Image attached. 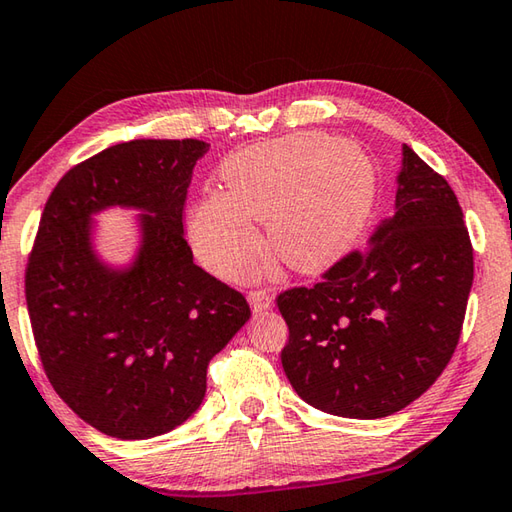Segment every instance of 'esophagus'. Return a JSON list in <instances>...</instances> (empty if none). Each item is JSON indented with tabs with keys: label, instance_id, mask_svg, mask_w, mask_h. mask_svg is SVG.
Instances as JSON below:
<instances>
[{
	"label": "esophagus",
	"instance_id": "1",
	"mask_svg": "<svg viewBox=\"0 0 512 512\" xmlns=\"http://www.w3.org/2000/svg\"><path fill=\"white\" fill-rule=\"evenodd\" d=\"M249 303L254 312H263L272 308V294L267 290H251L249 292Z\"/></svg>",
	"mask_w": 512,
	"mask_h": 512
}]
</instances>
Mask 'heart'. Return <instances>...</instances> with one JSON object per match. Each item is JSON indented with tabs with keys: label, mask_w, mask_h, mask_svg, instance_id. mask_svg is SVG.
<instances>
[{
	"label": "heart",
	"mask_w": 512,
	"mask_h": 512,
	"mask_svg": "<svg viewBox=\"0 0 512 512\" xmlns=\"http://www.w3.org/2000/svg\"><path fill=\"white\" fill-rule=\"evenodd\" d=\"M222 193L204 195L191 240L206 267L245 279L261 258V233L283 265L317 272L344 254L369 218L375 170L366 152L324 132H297L236 152L220 166Z\"/></svg>",
	"instance_id": "heart-1"
}]
</instances>
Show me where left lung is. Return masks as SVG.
I'll use <instances>...</instances> for the list:
<instances>
[{
	"label": "left lung",
	"instance_id": "1",
	"mask_svg": "<svg viewBox=\"0 0 512 512\" xmlns=\"http://www.w3.org/2000/svg\"><path fill=\"white\" fill-rule=\"evenodd\" d=\"M474 256L452 186L402 148L396 211L312 288L276 297L292 389L315 409L384 418L432 387L459 344Z\"/></svg>",
	"mask_w": 512,
	"mask_h": 512
}]
</instances>
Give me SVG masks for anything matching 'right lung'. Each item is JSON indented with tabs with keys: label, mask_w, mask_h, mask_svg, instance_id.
Returning a JSON list of instances; mask_svg holds the SVG:
<instances>
[{
	"label": "right lung",
	"mask_w": 512,
	"mask_h": 512,
	"mask_svg": "<svg viewBox=\"0 0 512 512\" xmlns=\"http://www.w3.org/2000/svg\"><path fill=\"white\" fill-rule=\"evenodd\" d=\"M209 143L134 139L80 161L44 204L26 263L33 339L51 387L87 425L123 441L166 434L200 407L206 366L251 317L249 303L193 263L186 188ZM148 210L128 273L88 247V213Z\"/></svg>",
	"instance_id": "1"
}]
</instances>
